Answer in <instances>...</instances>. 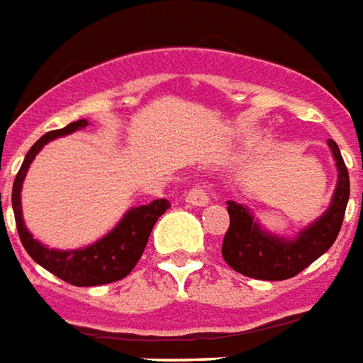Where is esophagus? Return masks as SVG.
Segmentation results:
<instances>
[{"label": "esophagus", "mask_w": 363, "mask_h": 363, "mask_svg": "<svg viewBox=\"0 0 363 363\" xmlns=\"http://www.w3.org/2000/svg\"><path fill=\"white\" fill-rule=\"evenodd\" d=\"M185 200H187V202L193 206H206L208 202H210V196H208V193H206L204 187L196 185V187H193V189L187 193Z\"/></svg>", "instance_id": "obj_1"}]
</instances>
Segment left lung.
Segmentation results:
<instances>
[{
  "label": "left lung",
  "instance_id": "left-lung-1",
  "mask_svg": "<svg viewBox=\"0 0 363 363\" xmlns=\"http://www.w3.org/2000/svg\"><path fill=\"white\" fill-rule=\"evenodd\" d=\"M328 146L339 172L332 206L324 211L323 217L303 228L294 240L264 232L247 208L228 200L227 211L230 216V225L223 238L221 253L225 262L232 269H236L238 274L264 281L291 279L332 247L343 225L350 182L349 170L345 167L337 144L328 140Z\"/></svg>",
  "mask_w": 363,
  "mask_h": 363
}]
</instances>
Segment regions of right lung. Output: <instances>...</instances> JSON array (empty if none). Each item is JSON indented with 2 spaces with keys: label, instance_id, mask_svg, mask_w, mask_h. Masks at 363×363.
Wrapping results in <instances>:
<instances>
[{
  "label": "right lung",
  "instance_id": "1",
  "mask_svg": "<svg viewBox=\"0 0 363 363\" xmlns=\"http://www.w3.org/2000/svg\"><path fill=\"white\" fill-rule=\"evenodd\" d=\"M88 125L86 120L72 121L63 129L48 131L43 135L39 140L30 147V152L26 153V159L20 167L16 178L13 184V210L14 221H16V230H18L20 242L24 245L31 259L43 268L48 269L50 274L63 279L69 285L74 286H95L114 283L131 274L136 262L140 260L144 249H146L147 238L152 234L153 225L157 219L168 210L170 202L164 199L152 200L150 204L133 208L125 213V217L118 223V227L106 236L101 238L99 242L89 245L86 249H77V251H56V249L45 247L43 243L33 240L22 219V206H20V189L22 182L26 178V172L30 168L31 161L40 147L46 142L54 140L57 136L69 135V133L82 129Z\"/></svg>",
  "mask_w": 363,
  "mask_h": 363
}]
</instances>
